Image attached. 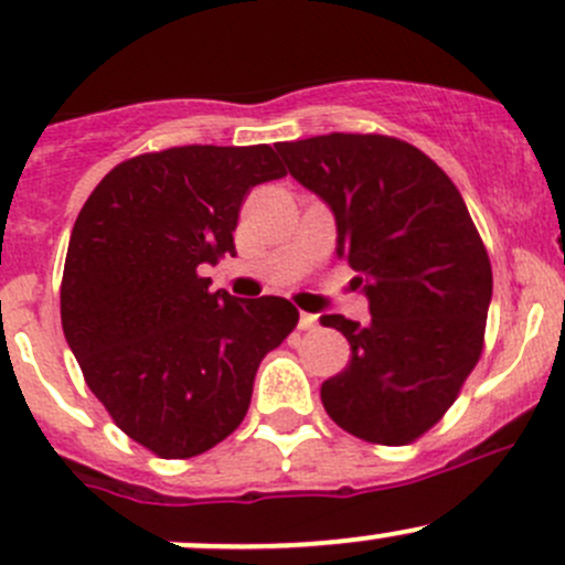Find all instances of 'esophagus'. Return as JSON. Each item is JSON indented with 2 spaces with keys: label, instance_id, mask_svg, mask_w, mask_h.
<instances>
[{
  "label": "esophagus",
  "instance_id": "34e87169",
  "mask_svg": "<svg viewBox=\"0 0 565 565\" xmlns=\"http://www.w3.org/2000/svg\"><path fill=\"white\" fill-rule=\"evenodd\" d=\"M317 317L315 315H300V330H315Z\"/></svg>",
  "mask_w": 565,
  "mask_h": 565
}]
</instances>
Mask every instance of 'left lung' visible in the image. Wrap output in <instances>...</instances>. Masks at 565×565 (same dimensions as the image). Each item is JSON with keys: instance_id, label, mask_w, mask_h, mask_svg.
<instances>
[{"instance_id": "8db88e82", "label": "left lung", "mask_w": 565, "mask_h": 565, "mask_svg": "<svg viewBox=\"0 0 565 565\" xmlns=\"http://www.w3.org/2000/svg\"><path fill=\"white\" fill-rule=\"evenodd\" d=\"M289 174L335 215L339 256L366 292V324L324 315L350 341L322 404L350 435L407 446L457 402L483 350L492 265L451 177L383 134H328L276 147Z\"/></svg>"}]
</instances>
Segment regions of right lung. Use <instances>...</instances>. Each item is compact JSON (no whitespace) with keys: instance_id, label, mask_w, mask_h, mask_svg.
Wrapping results in <instances>:
<instances>
[{"instance_id":"1","label":"right lung","mask_w":565,"mask_h":565,"mask_svg":"<svg viewBox=\"0 0 565 565\" xmlns=\"http://www.w3.org/2000/svg\"><path fill=\"white\" fill-rule=\"evenodd\" d=\"M287 169L270 145H188L128 158L73 224L62 330L114 424L161 459L210 451L243 424L262 358L298 324L289 300L210 292L235 256L248 191Z\"/></svg>"}]
</instances>
